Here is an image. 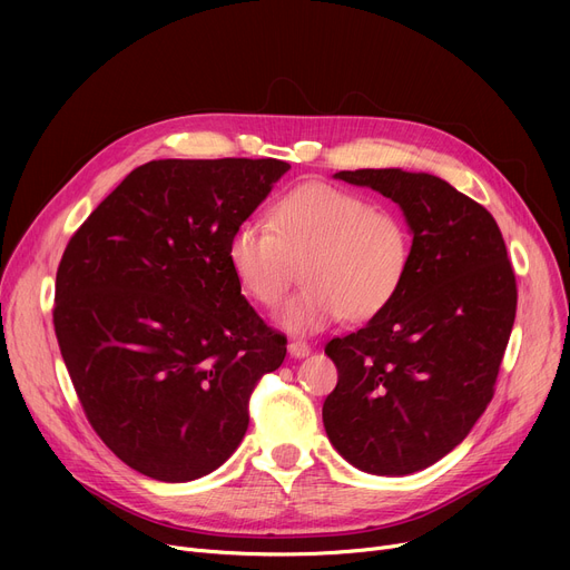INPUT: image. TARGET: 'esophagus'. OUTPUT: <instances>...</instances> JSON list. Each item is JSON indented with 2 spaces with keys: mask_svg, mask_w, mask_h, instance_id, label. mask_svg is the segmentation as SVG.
<instances>
[{
  "mask_svg": "<svg viewBox=\"0 0 570 570\" xmlns=\"http://www.w3.org/2000/svg\"><path fill=\"white\" fill-rule=\"evenodd\" d=\"M288 353H291V357H295V361H301V357H307L312 353V348L307 342L293 340V342H288Z\"/></svg>",
  "mask_w": 570,
  "mask_h": 570,
  "instance_id": "obj_1",
  "label": "esophagus"
}]
</instances>
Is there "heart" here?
Segmentation results:
<instances>
[{
	"instance_id": "heart-1",
	"label": "heart",
	"mask_w": 570,
	"mask_h": 570,
	"mask_svg": "<svg viewBox=\"0 0 570 570\" xmlns=\"http://www.w3.org/2000/svg\"><path fill=\"white\" fill-rule=\"evenodd\" d=\"M267 226L239 224L228 237L226 261L243 293L265 307L282 301L293 263L303 261L305 288L275 314L286 333L312 335L344 316L367 321L395 301L406 279V224L361 194L325 183L301 185L269 207Z\"/></svg>"
}]
</instances>
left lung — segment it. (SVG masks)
<instances>
[{
    "label": "left lung",
    "mask_w": 570,
    "mask_h": 570,
    "mask_svg": "<svg viewBox=\"0 0 570 570\" xmlns=\"http://www.w3.org/2000/svg\"><path fill=\"white\" fill-rule=\"evenodd\" d=\"M333 177L397 203L413 239L395 301L325 346L340 381L323 425L355 469L406 475L451 453L488 409L515 321V275L494 217L445 179L402 168Z\"/></svg>",
    "instance_id": "left-lung-1"
}]
</instances>
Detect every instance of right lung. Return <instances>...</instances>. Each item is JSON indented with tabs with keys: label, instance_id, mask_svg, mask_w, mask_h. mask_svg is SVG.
Returning a JSON list of instances; mask_svg holds the SVG:
<instances>
[{
	"label": "right lung",
	"instance_id": "add662e5",
	"mask_svg": "<svg viewBox=\"0 0 570 570\" xmlns=\"http://www.w3.org/2000/svg\"><path fill=\"white\" fill-rule=\"evenodd\" d=\"M291 166L279 159H159L131 170L65 249L55 335L80 404L142 475L187 483L243 441L256 381L286 337L245 301L228 261Z\"/></svg>",
	"mask_w": 570,
	"mask_h": 570
}]
</instances>
